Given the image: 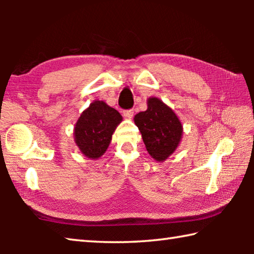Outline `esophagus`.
I'll list each match as a JSON object with an SVG mask.
<instances>
[{
	"label": "esophagus",
	"mask_w": 254,
	"mask_h": 254,
	"mask_svg": "<svg viewBox=\"0 0 254 254\" xmlns=\"http://www.w3.org/2000/svg\"><path fill=\"white\" fill-rule=\"evenodd\" d=\"M133 114H134V110H124L123 111V115L126 118H127V119H132V117H133Z\"/></svg>",
	"instance_id": "obj_1"
}]
</instances>
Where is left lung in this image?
<instances>
[{
	"label": "left lung",
	"mask_w": 254,
	"mask_h": 254,
	"mask_svg": "<svg viewBox=\"0 0 254 254\" xmlns=\"http://www.w3.org/2000/svg\"><path fill=\"white\" fill-rule=\"evenodd\" d=\"M148 152L157 161H163L178 147L183 126L174 111L156 97L148 100V109L134 117Z\"/></svg>",
	"instance_id": "1"
}]
</instances>
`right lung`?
Listing matches in <instances>:
<instances>
[{
    "mask_svg": "<svg viewBox=\"0 0 254 254\" xmlns=\"http://www.w3.org/2000/svg\"><path fill=\"white\" fill-rule=\"evenodd\" d=\"M122 121L119 112L102 101L93 102L75 126V142L87 158L97 159L106 151L112 134Z\"/></svg>",
    "mask_w": 254,
    "mask_h": 254,
    "instance_id": "right-lung-1",
    "label": "right lung"
}]
</instances>
